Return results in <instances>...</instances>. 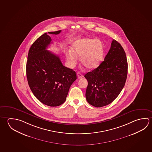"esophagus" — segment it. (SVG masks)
<instances>
[{"mask_svg":"<svg viewBox=\"0 0 152 152\" xmlns=\"http://www.w3.org/2000/svg\"><path fill=\"white\" fill-rule=\"evenodd\" d=\"M77 77H78V79H80V78H82L83 77V75L81 74V73H80V72H77Z\"/></svg>","mask_w":152,"mask_h":152,"instance_id":"esophagus-1","label":"esophagus"}]
</instances>
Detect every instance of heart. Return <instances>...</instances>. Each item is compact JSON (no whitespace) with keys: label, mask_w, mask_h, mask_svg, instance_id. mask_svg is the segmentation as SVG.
<instances>
[{"label":"heart","mask_w":152,"mask_h":152,"mask_svg":"<svg viewBox=\"0 0 152 152\" xmlns=\"http://www.w3.org/2000/svg\"><path fill=\"white\" fill-rule=\"evenodd\" d=\"M104 44L98 39L82 38L76 40L71 46V50L65 52L67 64L70 68L75 67L80 61L88 69H94L99 66L104 58Z\"/></svg>","instance_id":"heart-1"}]
</instances>
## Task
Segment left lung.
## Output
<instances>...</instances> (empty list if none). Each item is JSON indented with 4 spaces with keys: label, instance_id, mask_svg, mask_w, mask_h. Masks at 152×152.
<instances>
[{
    "label": "left lung",
    "instance_id": "obj_1",
    "mask_svg": "<svg viewBox=\"0 0 152 152\" xmlns=\"http://www.w3.org/2000/svg\"><path fill=\"white\" fill-rule=\"evenodd\" d=\"M127 74L125 51L120 43L113 39L104 61L84 76L88 82L85 93L86 100L96 107L112 103L124 88Z\"/></svg>",
    "mask_w": 152,
    "mask_h": 152
}]
</instances>
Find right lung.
<instances>
[{
  "instance_id": "right-lung-1",
  "label": "right lung",
  "mask_w": 152,
  "mask_h": 152,
  "mask_svg": "<svg viewBox=\"0 0 152 152\" xmlns=\"http://www.w3.org/2000/svg\"><path fill=\"white\" fill-rule=\"evenodd\" d=\"M61 31L48 33L58 35ZM51 41L45 33L32 44L28 55L26 74L30 88L38 100L48 106L56 107L66 101L77 76L75 71L63 66L59 56L46 50Z\"/></svg>"
}]
</instances>
